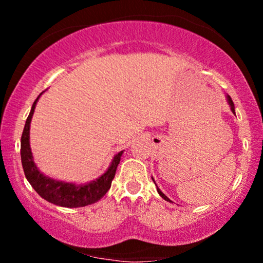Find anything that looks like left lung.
Here are the masks:
<instances>
[{"label": "left lung", "mask_w": 263, "mask_h": 263, "mask_svg": "<svg viewBox=\"0 0 263 263\" xmlns=\"http://www.w3.org/2000/svg\"><path fill=\"white\" fill-rule=\"evenodd\" d=\"M226 100H228V104H229V106H230V108H231L232 114H235V106H234V102H232V100H231V98H230V96H229V95H226ZM152 180H153V182H155V179H153V177H152ZM155 184H156V182H155ZM157 192H158V194L161 195V197H162L163 199H164L165 201H170V203H173V201H172L171 199L168 198L167 195H165L164 193H163L162 190L158 188V186H157Z\"/></svg>", "instance_id": "1"}]
</instances>
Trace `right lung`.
<instances>
[{
	"label": "right lung",
	"instance_id": "right-lung-1",
	"mask_svg": "<svg viewBox=\"0 0 263 263\" xmlns=\"http://www.w3.org/2000/svg\"><path fill=\"white\" fill-rule=\"evenodd\" d=\"M43 92L39 93L38 98L33 102L31 112L27 117L22 137H21V159H22V167L27 180L42 198L58 206L81 208L96 203L110 189L123 151L115 155L106 172L91 182L84 184L64 182V180L53 179L42 173L33 159L31 143H29V129H31V121L35 105Z\"/></svg>",
	"mask_w": 263,
	"mask_h": 263
}]
</instances>
